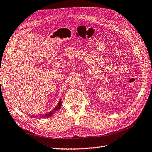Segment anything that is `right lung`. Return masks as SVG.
<instances>
[{
    "label": "right lung",
    "mask_w": 152,
    "mask_h": 152,
    "mask_svg": "<svg viewBox=\"0 0 152 152\" xmlns=\"http://www.w3.org/2000/svg\"><path fill=\"white\" fill-rule=\"evenodd\" d=\"M61 105H62V102H61V99L60 101H59L58 103L57 104V105H56L55 107L52 110V111H50L47 113H45V114H41L39 115H33V116H31V117L33 118H46V117L48 118V117H50V116H52L53 115V113H55L56 111H58V109H60Z\"/></svg>",
    "instance_id": "add662e5"
}]
</instances>
